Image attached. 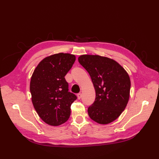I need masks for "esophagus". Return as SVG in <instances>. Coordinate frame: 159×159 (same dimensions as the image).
Segmentation results:
<instances>
[{"mask_svg": "<svg viewBox=\"0 0 159 159\" xmlns=\"http://www.w3.org/2000/svg\"><path fill=\"white\" fill-rule=\"evenodd\" d=\"M77 96H78V99H80L81 98V93H78V94H77Z\"/></svg>", "mask_w": 159, "mask_h": 159, "instance_id": "esophagus-1", "label": "esophagus"}]
</instances>
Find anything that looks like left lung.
Returning a JSON list of instances; mask_svg holds the SVG:
<instances>
[{
	"label": "left lung",
	"instance_id": "1",
	"mask_svg": "<svg viewBox=\"0 0 159 159\" xmlns=\"http://www.w3.org/2000/svg\"><path fill=\"white\" fill-rule=\"evenodd\" d=\"M80 64L87 70L95 90L93 103L88 107L89 117L99 124L117 119L129 99L131 81L117 61L98 55H82Z\"/></svg>",
	"mask_w": 159,
	"mask_h": 159
}]
</instances>
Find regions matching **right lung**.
I'll return each mask as SVG.
<instances>
[{"label":"right lung","instance_id":"obj_1","mask_svg":"<svg viewBox=\"0 0 159 159\" xmlns=\"http://www.w3.org/2000/svg\"><path fill=\"white\" fill-rule=\"evenodd\" d=\"M75 61V56L59 53L46 57L32 75V102L39 117L46 123L58 126L68 121L71 105L77 97L68 89L65 75Z\"/></svg>","mask_w":159,"mask_h":159}]
</instances>
